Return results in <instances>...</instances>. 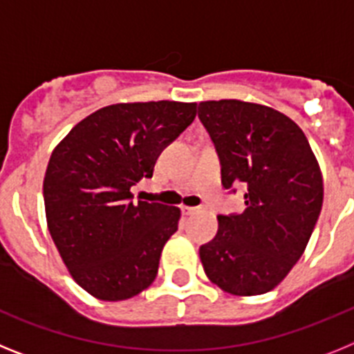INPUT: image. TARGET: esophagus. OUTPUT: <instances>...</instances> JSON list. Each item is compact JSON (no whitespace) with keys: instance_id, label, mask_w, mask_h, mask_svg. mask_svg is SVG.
Listing matches in <instances>:
<instances>
[{"instance_id":"34e87169","label":"esophagus","mask_w":354,"mask_h":354,"mask_svg":"<svg viewBox=\"0 0 354 354\" xmlns=\"http://www.w3.org/2000/svg\"><path fill=\"white\" fill-rule=\"evenodd\" d=\"M198 211L196 207H187V205H183V214H195V212Z\"/></svg>"}]
</instances>
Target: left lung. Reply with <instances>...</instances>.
<instances>
[{
    "instance_id": "1",
    "label": "left lung",
    "mask_w": 354,
    "mask_h": 354,
    "mask_svg": "<svg viewBox=\"0 0 354 354\" xmlns=\"http://www.w3.org/2000/svg\"><path fill=\"white\" fill-rule=\"evenodd\" d=\"M198 118L220 158L225 189H246L245 211L218 216V234L200 246L205 274L234 296L270 292L299 261L317 223V159L298 124L270 106L204 101Z\"/></svg>"
}]
</instances>
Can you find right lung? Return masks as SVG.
Listing matches in <instances>:
<instances>
[{
	"label": "right lung",
	"mask_w": 354,
	"mask_h": 354,
	"mask_svg": "<svg viewBox=\"0 0 354 354\" xmlns=\"http://www.w3.org/2000/svg\"><path fill=\"white\" fill-rule=\"evenodd\" d=\"M196 117V102H120L97 109L53 150L44 177L48 228L71 277L93 298L129 299L154 282L180 209L133 204L159 154Z\"/></svg>",
	"instance_id": "obj_1"
}]
</instances>
